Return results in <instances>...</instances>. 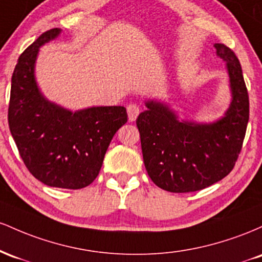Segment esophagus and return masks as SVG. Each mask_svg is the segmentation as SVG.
Masks as SVG:
<instances>
[{
    "instance_id": "34e87169",
    "label": "esophagus",
    "mask_w": 262,
    "mask_h": 262,
    "mask_svg": "<svg viewBox=\"0 0 262 262\" xmlns=\"http://www.w3.org/2000/svg\"><path fill=\"white\" fill-rule=\"evenodd\" d=\"M127 112H128L129 122H134L135 119H137V117L139 116L140 108L138 107L137 104H129L127 107Z\"/></svg>"
}]
</instances>
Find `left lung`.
<instances>
[{
    "label": "left lung",
    "instance_id": "left-lung-1",
    "mask_svg": "<svg viewBox=\"0 0 262 262\" xmlns=\"http://www.w3.org/2000/svg\"><path fill=\"white\" fill-rule=\"evenodd\" d=\"M217 56L227 62L231 102L222 118L212 123L180 121L169 104L145 101L139 114L145 169L152 182L165 191L186 193L221 181L233 170L242 150L249 122V95L243 70L234 52L214 44Z\"/></svg>",
    "mask_w": 262,
    "mask_h": 262
}]
</instances>
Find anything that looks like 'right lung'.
I'll return each instance as SVG.
<instances>
[{
    "instance_id": "right-lung-1",
    "label": "right lung",
    "mask_w": 262,
    "mask_h": 262,
    "mask_svg": "<svg viewBox=\"0 0 262 262\" xmlns=\"http://www.w3.org/2000/svg\"><path fill=\"white\" fill-rule=\"evenodd\" d=\"M43 33L20 54L12 75L8 125L27 169L50 187L79 189L100 172L113 135L128 121L122 106L73 111L44 97L35 80L39 48L58 38Z\"/></svg>"
}]
</instances>
